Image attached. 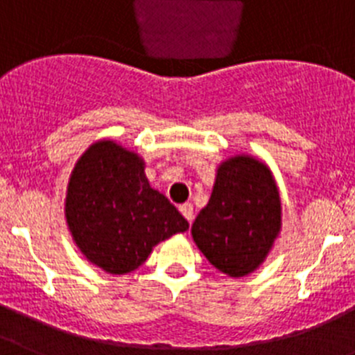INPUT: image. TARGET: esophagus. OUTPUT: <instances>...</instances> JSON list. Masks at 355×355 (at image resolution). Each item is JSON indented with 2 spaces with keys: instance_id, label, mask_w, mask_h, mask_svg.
<instances>
[{
  "instance_id": "esophagus-1",
  "label": "esophagus",
  "mask_w": 355,
  "mask_h": 355,
  "mask_svg": "<svg viewBox=\"0 0 355 355\" xmlns=\"http://www.w3.org/2000/svg\"><path fill=\"white\" fill-rule=\"evenodd\" d=\"M178 210L182 211V215H184V217L187 218L189 223H193V218H194L193 205H191V203H184V205H180V207H178Z\"/></svg>"
}]
</instances>
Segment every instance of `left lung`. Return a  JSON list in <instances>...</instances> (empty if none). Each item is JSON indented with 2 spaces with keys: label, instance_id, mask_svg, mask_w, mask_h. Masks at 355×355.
Listing matches in <instances>:
<instances>
[{
  "label": "left lung",
  "instance_id": "obj_1",
  "mask_svg": "<svg viewBox=\"0 0 355 355\" xmlns=\"http://www.w3.org/2000/svg\"><path fill=\"white\" fill-rule=\"evenodd\" d=\"M280 196L264 162L236 155L217 170L207 207L193 224L203 256L230 277L252 273L280 231Z\"/></svg>",
  "mask_w": 355,
  "mask_h": 355
}]
</instances>
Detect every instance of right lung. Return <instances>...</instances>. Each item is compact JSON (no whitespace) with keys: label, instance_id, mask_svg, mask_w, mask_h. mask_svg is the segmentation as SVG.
<instances>
[{"label":"right lung","instance_id":"add662e5","mask_svg":"<svg viewBox=\"0 0 355 355\" xmlns=\"http://www.w3.org/2000/svg\"><path fill=\"white\" fill-rule=\"evenodd\" d=\"M144 170L138 154L103 140L82 154L69 177L66 223L80 252L107 273L137 270L159 241L189 230Z\"/></svg>","mask_w":355,"mask_h":355}]
</instances>
